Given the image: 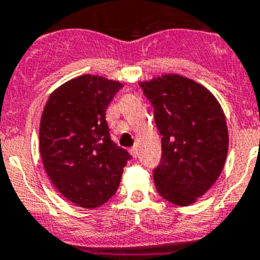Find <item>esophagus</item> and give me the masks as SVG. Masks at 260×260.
<instances>
[{
	"label": "esophagus",
	"mask_w": 260,
	"mask_h": 260,
	"mask_svg": "<svg viewBox=\"0 0 260 260\" xmlns=\"http://www.w3.org/2000/svg\"><path fill=\"white\" fill-rule=\"evenodd\" d=\"M130 153H132V155L134 158L138 157V148L137 147H133L132 149H130Z\"/></svg>",
	"instance_id": "esophagus-1"
}]
</instances>
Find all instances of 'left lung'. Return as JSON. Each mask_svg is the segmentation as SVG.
Segmentation results:
<instances>
[{"mask_svg": "<svg viewBox=\"0 0 260 260\" xmlns=\"http://www.w3.org/2000/svg\"><path fill=\"white\" fill-rule=\"evenodd\" d=\"M139 85L162 135V157L153 170L158 194L176 206H189L223 169L229 150L223 111L208 89L176 74Z\"/></svg>", "mask_w": 260, "mask_h": 260, "instance_id": "8db88e82", "label": "left lung"}]
</instances>
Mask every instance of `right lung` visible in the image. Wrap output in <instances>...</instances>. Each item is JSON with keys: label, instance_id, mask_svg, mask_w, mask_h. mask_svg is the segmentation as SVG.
<instances>
[{"label": "right lung", "instance_id": "obj_1", "mask_svg": "<svg viewBox=\"0 0 260 260\" xmlns=\"http://www.w3.org/2000/svg\"><path fill=\"white\" fill-rule=\"evenodd\" d=\"M122 84L81 75L49 95L41 118L39 148L54 187L70 202L97 208L120 185L132 155L110 135L106 111Z\"/></svg>", "mask_w": 260, "mask_h": 260}]
</instances>
